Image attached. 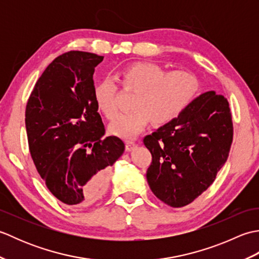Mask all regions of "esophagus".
<instances>
[{
	"label": "esophagus",
	"mask_w": 259,
	"mask_h": 259,
	"mask_svg": "<svg viewBox=\"0 0 259 259\" xmlns=\"http://www.w3.org/2000/svg\"><path fill=\"white\" fill-rule=\"evenodd\" d=\"M136 146H137V144H136V142H134V141H131V140L125 141V150L126 151L133 150Z\"/></svg>",
	"instance_id": "obj_1"
}]
</instances>
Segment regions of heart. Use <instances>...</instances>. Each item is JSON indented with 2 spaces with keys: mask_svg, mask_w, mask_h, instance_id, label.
I'll list each match as a JSON object with an SVG mask.
<instances>
[{
  "mask_svg": "<svg viewBox=\"0 0 259 259\" xmlns=\"http://www.w3.org/2000/svg\"><path fill=\"white\" fill-rule=\"evenodd\" d=\"M125 89L137 91L135 109L122 113L110 124V133L121 138H133L153 122L168 124L177 120L194 102L200 90V80L190 71H167L153 62H134L119 71ZM118 84L112 76L98 82L93 96L99 110L110 120L119 113Z\"/></svg>",
  "mask_w": 259,
  "mask_h": 259,
  "instance_id": "1",
  "label": "heart"
}]
</instances>
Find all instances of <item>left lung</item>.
<instances>
[{
	"instance_id": "obj_1",
	"label": "left lung",
	"mask_w": 259,
	"mask_h": 259,
	"mask_svg": "<svg viewBox=\"0 0 259 259\" xmlns=\"http://www.w3.org/2000/svg\"><path fill=\"white\" fill-rule=\"evenodd\" d=\"M233 135L227 99L214 91L196 98L177 120L144 138L152 156L147 180L153 194L170 207L189 205L216 179Z\"/></svg>"
}]
</instances>
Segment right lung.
Wrapping results in <instances>:
<instances>
[{
    "instance_id": "1",
    "label": "right lung",
    "mask_w": 259,
    "mask_h": 259,
    "mask_svg": "<svg viewBox=\"0 0 259 259\" xmlns=\"http://www.w3.org/2000/svg\"><path fill=\"white\" fill-rule=\"evenodd\" d=\"M103 57L69 51L38 78L25 108L31 157L48 189L71 207L92 205L106 192L123 141L106 133L93 96Z\"/></svg>"
}]
</instances>
